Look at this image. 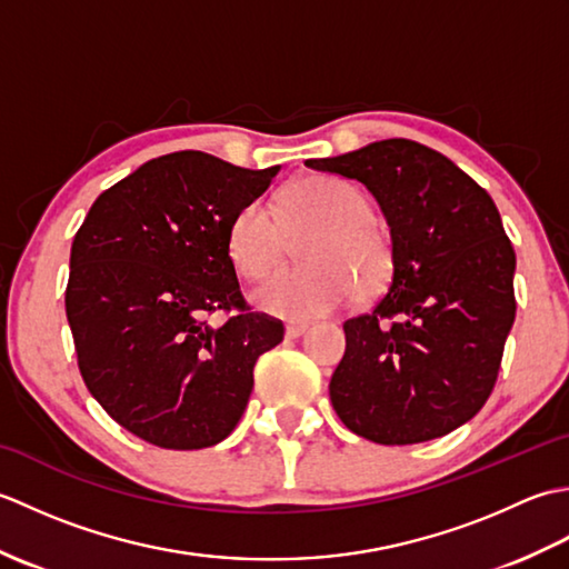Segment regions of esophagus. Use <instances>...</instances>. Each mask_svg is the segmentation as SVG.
<instances>
[{
	"mask_svg": "<svg viewBox=\"0 0 569 569\" xmlns=\"http://www.w3.org/2000/svg\"><path fill=\"white\" fill-rule=\"evenodd\" d=\"M306 332H308V322H291V325H286V337H288V340H296V337L306 335Z\"/></svg>",
	"mask_w": 569,
	"mask_h": 569,
	"instance_id": "1",
	"label": "esophagus"
}]
</instances>
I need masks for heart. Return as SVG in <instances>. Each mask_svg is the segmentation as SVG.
<instances>
[{
    "label": "heart",
    "mask_w": 569,
    "mask_h": 569,
    "mask_svg": "<svg viewBox=\"0 0 569 569\" xmlns=\"http://www.w3.org/2000/svg\"><path fill=\"white\" fill-rule=\"evenodd\" d=\"M369 198L347 180L306 176L286 186L278 217L263 202L241 208L227 234V251L239 276L263 281L300 244L306 263L273 276L257 291L261 310L288 320H310L357 300L379 298L396 273V247L373 220Z\"/></svg>",
    "instance_id": "1"
}]
</instances>
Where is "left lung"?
Wrapping results in <instances>:
<instances>
[{
  "mask_svg": "<svg viewBox=\"0 0 569 569\" xmlns=\"http://www.w3.org/2000/svg\"><path fill=\"white\" fill-rule=\"evenodd\" d=\"M365 183L389 220L396 273L367 316L345 322L330 381L345 426L379 445L442 438L475 418L516 320V251L489 192L410 139L310 159Z\"/></svg>",
  "mask_w": 569,
  "mask_h": 569,
  "instance_id": "obj_1",
  "label": "left lung"
}]
</instances>
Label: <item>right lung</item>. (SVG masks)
<instances>
[{
    "mask_svg": "<svg viewBox=\"0 0 569 569\" xmlns=\"http://www.w3.org/2000/svg\"><path fill=\"white\" fill-rule=\"evenodd\" d=\"M278 171L159 156L104 190L72 239L66 312L82 381L137 438L166 450L224 440L253 365L283 340V322L241 296L227 251L234 214Z\"/></svg>",
    "mask_w": 569,
    "mask_h": 569,
    "instance_id": "add662e5",
    "label": "right lung"
}]
</instances>
